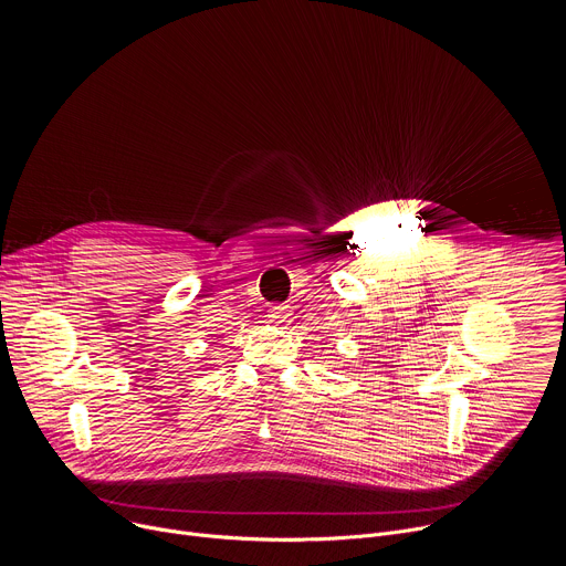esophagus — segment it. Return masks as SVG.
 <instances>
[{
	"mask_svg": "<svg viewBox=\"0 0 566 566\" xmlns=\"http://www.w3.org/2000/svg\"><path fill=\"white\" fill-rule=\"evenodd\" d=\"M289 317H291V308L284 306V304L273 306V308L269 311V319L275 322V325H284V322H289Z\"/></svg>",
	"mask_w": 566,
	"mask_h": 566,
	"instance_id": "34e87169",
	"label": "esophagus"
}]
</instances>
